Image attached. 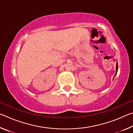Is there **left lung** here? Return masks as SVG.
I'll list each match as a JSON object with an SVG mask.
<instances>
[{
	"mask_svg": "<svg viewBox=\"0 0 133 133\" xmlns=\"http://www.w3.org/2000/svg\"><path fill=\"white\" fill-rule=\"evenodd\" d=\"M117 71H118V64H117V62L116 63V75H114V77H115V76L117 75Z\"/></svg>",
	"mask_w": 133,
	"mask_h": 133,
	"instance_id": "1",
	"label": "left lung"
}]
</instances>
